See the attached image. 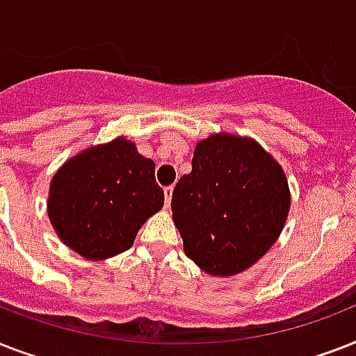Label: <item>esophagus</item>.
<instances>
[{"mask_svg":"<svg viewBox=\"0 0 356 356\" xmlns=\"http://www.w3.org/2000/svg\"><path fill=\"white\" fill-rule=\"evenodd\" d=\"M172 195H173V186H166V188H164V197H166V207H170V203H172Z\"/></svg>","mask_w":356,"mask_h":356,"instance_id":"1","label":"esophagus"}]
</instances>
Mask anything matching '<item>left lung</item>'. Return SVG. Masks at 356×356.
<instances>
[{
  "label": "left lung",
  "mask_w": 356,
  "mask_h": 356,
  "mask_svg": "<svg viewBox=\"0 0 356 356\" xmlns=\"http://www.w3.org/2000/svg\"><path fill=\"white\" fill-rule=\"evenodd\" d=\"M282 166L253 140L214 133L195 144L192 172L172 195L184 253L214 277L259 262L281 236L290 212Z\"/></svg>",
  "instance_id": "1"
}]
</instances>
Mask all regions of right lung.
<instances>
[{"label": "right lung", "mask_w": 356, "mask_h": 356, "mask_svg": "<svg viewBox=\"0 0 356 356\" xmlns=\"http://www.w3.org/2000/svg\"><path fill=\"white\" fill-rule=\"evenodd\" d=\"M164 205L155 162L125 136L70 156L53 175L47 216L60 242L86 260L133 245L140 227Z\"/></svg>", "instance_id": "obj_1"}]
</instances>
